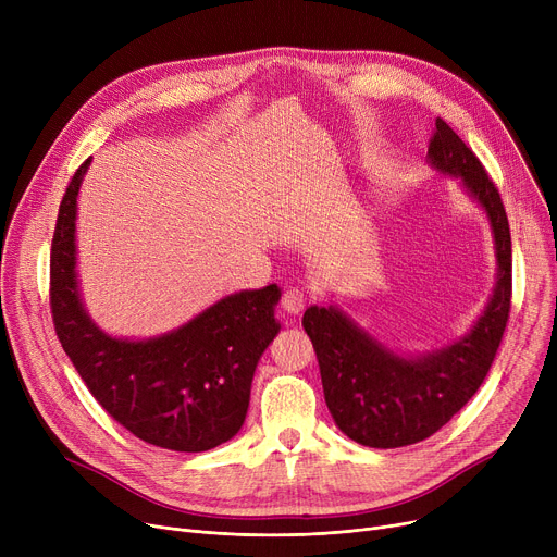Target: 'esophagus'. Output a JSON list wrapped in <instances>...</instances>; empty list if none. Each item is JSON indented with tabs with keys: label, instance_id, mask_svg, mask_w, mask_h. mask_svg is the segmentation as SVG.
Wrapping results in <instances>:
<instances>
[{
	"label": "esophagus",
	"instance_id": "34e87169",
	"mask_svg": "<svg viewBox=\"0 0 557 557\" xmlns=\"http://www.w3.org/2000/svg\"><path fill=\"white\" fill-rule=\"evenodd\" d=\"M282 307H284V311H288V313H300L305 307H307V294H305V288H300V286H290V288H286L284 294H282Z\"/></svg>",
	"mask_w": 557,
	"mask_h": 557
}]
</instances>
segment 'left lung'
<instances>
[{
	"label": "left lung",
	"instance_id": "obj_1",
	"mask_svg": "<svg viewBox=\"0 0 557 557\" xmlns=\"http://www.w3.org/2000/svg\"><path fill=\"white\" fill-rule=\"evenodd\" d=\"M429 160L435 169L458 175L485 208L494 230L499 280L474 330L441 352L404 359L334 307H309L302 318L334 422L355 443L374 449L413 445L445 426L481 388L510 315L512 242L499 189L441 116L429 141Z\"/></svg>",
	"mask_w": 557,
	"mask_h": 557
}]
</instances>
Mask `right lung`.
<instances>
[{
    "label": "right lung",
    "instance_id": "add662e5",
    "mask_svg": "<svg viewBox=\"0 0 557 557\" xmlns=\"http://www.w3.org/2000/svg\"><path fill=\"white\" fill-rule=\"evenodd\" d=\"M85 160L58 208L49 259L53 327L87 391L139 441L171 451H208L242 429L259 357L280 332L275 284L242 290L153 341L106 336L85 315L74 273L76 194Z\"/></svg>",
    "mask_w": 557,
    "mask_h": 557
}]
</instances>
